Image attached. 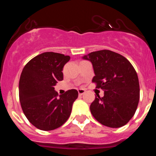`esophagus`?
Here are the masks:
<instances>
[{
	"instance_id": "34e87169",
	"label": "esophagus",
	"mask_w": 156,
	"mask_h": 156,
	"mask_svg": "<svg viewBox=\"0 0 156 156\" xmlns=\"http://www.w3.org/2000/svg\"><path fill=\"white\" fill-rule=\"evenodd\" d=\"M78 94H79L80 96H81V95H83L84 93H85L86 91L84 90V89H79L78 90Z\"/></svg>"
}]
</instances>
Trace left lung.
Segmentation results:
<instances>
[{"mask_svg": "<svg viewBox=\"0 0 156 156\" xmlns=\"http://www.w3.org/2000/svg\"><path fill=\"white\" fill-rule=\"evenodd\" d=\"M92 64V82L104 91L90 105L95 119L110 128H120L133 117L139 101L137 73L124 56L108 50L92 52L82 57Z\"/></svg>", "mask_w": 156, "mask_h": 156, "instance_id": "1", "label": "left lung"}]
</instances>
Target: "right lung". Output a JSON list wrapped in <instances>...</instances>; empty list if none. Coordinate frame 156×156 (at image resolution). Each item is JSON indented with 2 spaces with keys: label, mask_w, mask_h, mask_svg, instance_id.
<instances>
[{
  "label": "right lung",
  "mask_w": 156,
  "mask_h": 156,
  "mask_svg": "<svg viewBox=\"0 0 156 156\" xmlns=\"http://www.w3.org/2000/svg\"><path fill=\"white\" fill-rule=\"evenodd\" d=\"M69 55L45 52L33 58L23 68L19 82V97L28 121L42 130L59 128L67 120L78 98L76 89L58 97L54 87L63 80L64 64Z\"/></svg>",
  "instance_id": "1"
}]
</instances>
